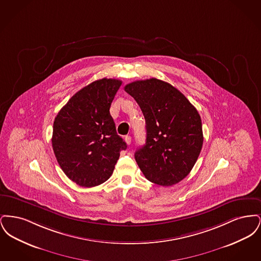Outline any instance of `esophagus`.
Masks as SVG:
<instances>
[{
    "label": "esophagus",
    "mask_w": 261,
    "mask_h": 261,
    "mask_svg": "<svg viewBox=\"0 0 261 261\" xmlns=\"http://www.w3.org/2000/svg\"><path fill=\"white\" fill-rule=\"evenodd\" d=\"M124 140L127 145H130V144H131V140H132V139H131V137L125 136Z\"/></svg>",
    "instance_id": "esophagus-1"
}]
</instances>
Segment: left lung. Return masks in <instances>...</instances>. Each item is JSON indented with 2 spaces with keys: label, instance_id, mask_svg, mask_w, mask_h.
<instances>
[{
  "label": "left lung",
  "instance_id": "8db88e82",
  "mask_svg": "<svg viewBox=\"0 0 261 261\" xmlns=\"http://www.w3.org/2000/svg\"><path fill=\"white\" fill-rule=\"evenodd\" d=\"M146 120V144L135 160L145 177L161 186H172L191 172L203 143L201 119L196 108L176 88L156 78L127 84Z\"/></svg>",
  "mask_w": 261,
  "mask_h": 261
}]
</instances>
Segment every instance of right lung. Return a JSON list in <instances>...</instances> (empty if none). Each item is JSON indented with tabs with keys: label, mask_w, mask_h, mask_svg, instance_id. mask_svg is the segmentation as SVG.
<instances>
[{
	"label": "right lung",
	"mask_w": 261,
	"mask_h": 261,
	"mask_svg": "<svg viewBox=\"0 0 261 261\" xmlns=\"http://www.w3.org/2000/svg\"><path fill=\"white\" fill-rule=\"evenodd\" d=\"M122 81L102 78L82 88L59 112L51 146L62 171L77 185L98 186L114 170L126 149L110 108Z\"/></svg>",
	"instance_id": "obj_1"
}]
</instances>
